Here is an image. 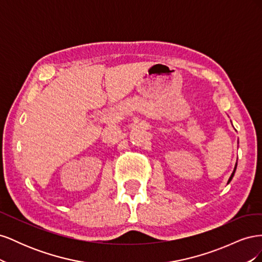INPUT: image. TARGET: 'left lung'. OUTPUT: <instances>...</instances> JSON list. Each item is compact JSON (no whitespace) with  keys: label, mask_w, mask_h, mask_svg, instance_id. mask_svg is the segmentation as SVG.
I'll return each mask as SVG.
<instances>
[{"label":"left lung","mask_w":262,"mask_h":262,"mask_svg":"<svg viewBox=\"0 0 262 262\" xmlns=\"http://www.w3.org/2000/svg\"><path fill=\"white\" fill-rule=\"evenodd\" d=\"M236 167H237V163H236V165H235V168H234V170H233V172H232L231 177H229V179H228V181H227V184H229V182H231V180L233 179V177H234V173H235V171H236Z\"/></svg>","instance_id":"1"}]
</instances>
